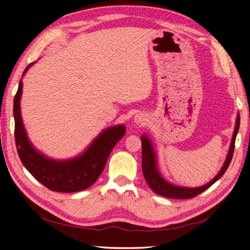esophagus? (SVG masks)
Instances as JSON below:
<instances>
[{
	"label": "esophagus",
	"mask_w": 250,
	"mask_h": 250,
	"mask_svg": "<svg viewBox=\"0 0 250 250\" xmlns=\"http://www.w3.org/2000/svg\"><path fill=\"white\" fill-rule=\"evenodd\" d=\"M147 121H148V118H147V116L145 115V114L138 113V114L135 115V117H134V123L135 124L144 125L147 124Z\"/></svg>",
	"instance_id": "1"
}]
</instances>
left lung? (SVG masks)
Wrapping results in <instances>:
<instances>
[{
    "instance_id": "1",
    "label": "left lung",
    "mask_w": 250,
    "mask_h": 250,
    "mask_svg": "<svg viewBox=\"0 0 250 250\" xmlns=\"http://www.w3.org/2000/svg\"><path fill=\"white\" fill-rule=\"evenodd\" d=\"M239 127H240V115L237 114L234 133H233V136H232V141H231V145L228 151L227 159L225 161L223 168L220 169V171L217 173L216 177L214 178L212 181L204 185V187L196 188L177 187V185H172L170 183H168L167 181H165L159 172L158 165H156V155H155L154 149L152 147V144L146 135H143L142 136V168H143L144 177L146 179L150 188H151L155 194L167 197V198H173V199H188L201 194L202 191H205L206 189L210 188L212 184L215 183L217 180L224 175L226 170H227V168L229 167V164L232 160V155H233V151H234L235 138H236L237 132H239Z\"/></svg>"
}]
</instances>
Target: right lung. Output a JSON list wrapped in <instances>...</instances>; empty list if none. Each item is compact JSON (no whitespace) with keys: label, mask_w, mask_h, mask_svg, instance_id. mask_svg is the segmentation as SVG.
I'll list each match as a JSON object with an SVG mask.
<instances>
[{"label":"right lung","mask_w":250,"mask_h":250,"mask_svg":"<svg viewBox=\"0 0 250 250\" xmlns=\"http://www.w3.org/2000/svg\"><path fill=\"white\" fill-rule=\"evenodd\" d=\"M34 62L30 63L23 75ZM22 81L14 100L15 141L19 158L32 176L51 190L74 193L88 188L100 177L115 145L125 134L123 125L107 127L77 158L67 161L49 159L38 152L28 141L20 112Z\"/></svg>","instance_id":"add662e5"}]
</instances>
